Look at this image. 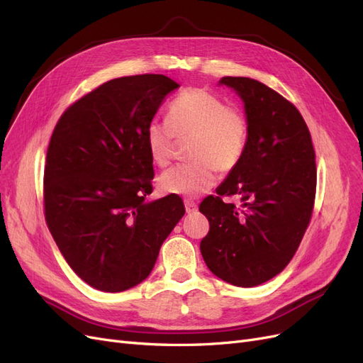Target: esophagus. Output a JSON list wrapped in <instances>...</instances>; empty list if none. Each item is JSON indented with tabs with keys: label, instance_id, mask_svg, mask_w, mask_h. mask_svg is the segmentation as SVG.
<instances>
[{
	"label": "esophagus",
	"instance_id": "esophagus-1",
	"mask_svg": "<svg viewBox=\"0 0 363 363\" xmlns=\"http://www.w3.org/2000/svg\"><path fill=\"white\" fill-rule=\"evenodd\" d=\"M186 213H194L196 211V204L192 200H184Z\"/></svg>",
	"mask_w": 363,
	"mask_h": 363
}]
</instances>
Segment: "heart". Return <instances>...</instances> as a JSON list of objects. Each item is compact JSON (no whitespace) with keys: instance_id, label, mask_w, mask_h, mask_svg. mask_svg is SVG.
I'll return each mask as SVG.
<instances>
[{"instance_id":"b5f03b06","label":"heart","mask_w":363,"mask_h":363,"mask_svg":"<svg viewBox=\"0 0 363 363\" xmlns=\"http://www.w3.org/2000/svg\"><path fill=\"white\" fill-rule=\"evenodd\" d=\"M175 136L192 139L189 159L164 171L159 189L167 195L195 196L216 183V168L232 171L244 156L248 123L242 112L228 107L221 96L206 89H188L171 103L168 121L152 119L145 127V145L151 160L159 167L171 162Z\"/></svg>"}]
</instances>
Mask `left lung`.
Here are the masks:
<instances>
[{"label": "left lung", "instance_id": "8db88e82", "mask_svg": "<svg viewBox=\"0 0 363 363\" xmlns=\"http://www.w3.org/2000/svg\"><path fill=\"white\" fill-rule=\"evenodd\" d=\"M218 84L242 100L248 138L218 196L200 204L211 224L200 250L216 277L252 288L281 272L301 242L315 200V150L300 112L271 87L248 77ZM223 194H238L241 206L224 203Z\"/></svg>", "mask_w": 363, "mask_h": 363}]
</instances>
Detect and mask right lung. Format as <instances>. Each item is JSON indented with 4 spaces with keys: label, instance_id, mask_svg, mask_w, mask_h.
Returning <instances> with one entry per match:
<instances>
[{
    "label": "right lung",
    "instance_id": "add662e5",
    "mask_svg": "<svg viewBox=\"0 0 363 363\" xmlns=\"http://www.w3.org/2000/svg\"><path fill=\"white\" fill-rule=\"evenodd\" d=\"M180 84L160 74L121 77L62 115L43 175L45 219L72 271L121 292L144 281L184 215L177 195L147 200L155 177L145 127Z\"/></svg>",
    "mask_w": 363,
    "mask_h": 363
}]
</instances>
